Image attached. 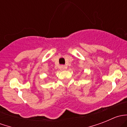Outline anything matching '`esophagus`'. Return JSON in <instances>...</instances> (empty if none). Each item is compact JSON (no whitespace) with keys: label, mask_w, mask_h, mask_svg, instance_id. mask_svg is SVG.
I'll use <instances>...</instances> for the list:
<instances>
[{"label":"esophagus","mask_w":127,"mask_h":127,"mask_svg":"<svg viewBox=\"0 0 127 127\" xmlns=\"http://www.w3.org/2000/svg\"><path fill=\"white\" fill-rule=\"evenodd\" d=\"M61 68L63 69H66L67 68V67H66L65 65H61Z\"/></svg>","instance_id":"obj_1"}]
</instances>
